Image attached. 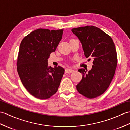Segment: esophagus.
Returning a JSON list of instances; mask_svg holds the SVG:
<instances>
[{
	"label": "esophagus",
	"instance_id": "esophagus-1",
	"mask_svg": "<svg viewBox=\"0 0 130 130\" xmlns=\"http://www.w3.org/2000/svg\"><path fill=\"white\" fill-rule=\"evenodd\" d=\"M66 73H71L73 72L74 71L73 69H71V68H67L66 69Z\"/></svg>",
	"mask_w": 130,
	"mask_h": 130
}]
</instances>
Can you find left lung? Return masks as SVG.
I'll return each instance as SVG.
<instances>
[{
  "label": "left lung",
  "instance_id": "8db88e82",
  "mask_svg": "<svg viewBox=\"0 0 130 130\" xmlns=\"http://www.w3.org/2000/svg\"><path fill=\"white\" fill-rule=\"evenodd\" d=\"M72 32L80 40L86 58L93 59L92 68H81V81L77 89L82 95L94 98L103 94L108 88L114 76L117 54L114 43L109 35L99 28L87 26L74 28Z\"/></svg>",
  "mask_w": 130,
  "mask_h": 130
}]
</instances>
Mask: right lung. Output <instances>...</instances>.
Listing matches in <instances>:
<instances>
[{"mask_svg":"<svg viewBox=\"0 0 130 130\" xmlns=\"http://www.w3.org/2000/svg\"><path fill=\"white\" fill-rule=\"evenodd\" d=\"M63 30L39 28L22 40L19 51L17 71L23 85L32 95L48 99L58 90L64 73L61 66H48L51 53L55 51Z\"/></svg>","mask_w":130,"mask_h":130,"instance_id":"right-lung-1","label":"right lung"}]
</instances>
